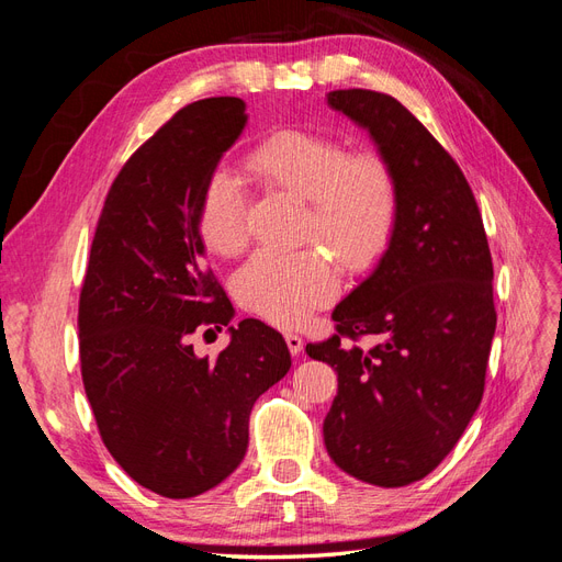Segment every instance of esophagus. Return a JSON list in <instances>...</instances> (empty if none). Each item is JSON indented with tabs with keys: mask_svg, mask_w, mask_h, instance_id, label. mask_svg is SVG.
<instances>
[{
	"mask_svg": "<svg viewBox=\"0 0 562 562\" xmlns=\"http://www.w3.org/2000/svg\"><path fill=\"white\" fill-rule=\"evenodd\" d=\"M285 345H288V349H291L293 356H297L302 351V347H304L302 337L297 333H285Z\"/></svg>",
	"mask_w": 562,
	"mask_h": 562,
	"instance_id": "1",
	"label": "esophagus"
}]
</instances>
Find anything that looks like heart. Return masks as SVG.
Returning <instances> with one entry per match:
<instances>
[{
    "instance_id": "heart-1",
    "label": "heart",
    "mask_w": 562,
    "mask_h": 562,
    "mask_svg": "<svg viewBox=\"0 0 562 562\" xmlns=\"http://www.w3.org/2000/svg\"><path fill=\"white\" fill-rule=\"evenodd\" d=\"M246 171L265 190L302 201L297 241L314 244L288 255L258 252L236 271V300L269 323L297 326L337 295V262L361 277L394 244L401 180L378 149H351L326 133L283 128L248 151ZM196 229L220 258L246 248V192L227 171H215L203 184Z\"/></svg>"
}]
</instances>
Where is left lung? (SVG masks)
I'll use <instances>...</instances> for the list:
<instances>
[{"label": "left lung", "instance_id": "1", "mask_svg": "<svg viewBox=\"0 0 562 562\" xmlns=\"http://www.w3.org/2000/svg\"><path fill=\"white\" fill-rule=\"evenodd\" d=\"M328 103L396 166L401 220L378 269L335 307V335L307 345L337 370L323 438L353 479L403 487L443 462L481 405L495 271L462 168L419 119L368 89L330 91ZM363 336L372 348L358 345Z\"/></svg>", "mask_w": 562, "mask_h": 562}]
</instances>
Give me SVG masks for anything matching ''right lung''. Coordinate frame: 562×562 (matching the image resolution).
I'll use <instances>...</instances> for the list:
<instances>
[{"instance_id": "right-lung-1", "label": "right lung", "mask_w": 562, "mask_h": 562, "mask_svg": "<svg viewBox=\"0 0 562 562\" xmlns=\"http://www.w3.org/2000/svg\"><path fill=\"white\" fill-rule=\"evenodd\" d=\"M248 122L241 98L178 110L133 151L105 196L79 293L81 380L100 438L135 483L168 499L223 483L248 448L252 403L291 370L279 330L229 328L232 304L203 262L196 206Z\"/></svg>"}]
</instances>
